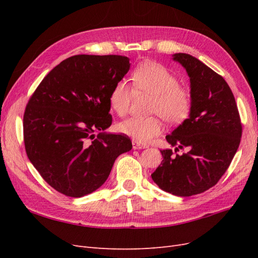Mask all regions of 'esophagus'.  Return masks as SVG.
Listing matches in <instances>:
<instances>
[{
	"label": "esophagus",
	"mask_w": 258,
	"mask_h": 258,
	"mask_svg": "<svg viewBox=\"0 0 258 258\" xmlns=\"http://www.w3.org/2000/svg\"><path fill=\"white\" fill-rule=\"evenodd\" d=\"M145 147H147L145 144H142V143H140V142H138V141H132V148H134V150H141V148H145Z\"/></svg>",
	"instance_id": "obj_1"
}]
</instances>
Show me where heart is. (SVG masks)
I'll use <instances>...</instances> for the list:
<instances>
[{"label": "heart", "instance_id": "1", "mask_svg": "<svg viewBox=\"0 0 258 258\" xmlns=\"http://www.w3.org/2000/svg\"><path fill=\"white\" fill-rule=\"evenodd\" d=\"M137 92L152 95L148 107L151 116L129 117L117 123L119 132L146 142L163 130V119L170 124H179L188 118L192 99L189 90L178 85V79L168 68L156 61H144L131 74ZM132 89L124 81L114 84L108 95L111 110L118 116L126 115L132 99Z\"/></svg>", "mask_w": 258, "mask_h": 258}]
</instances>
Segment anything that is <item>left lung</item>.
Masks as SVG:
<instances>
[{
  "instance_id": "8db88e82",
  "label": "left lung",
  "mask_w": 258,
  "mask_h": 258,
  "mask_svg": "<svg viewBox=\"0 0 258 258\" xmlns=\"http://www.w3.org/2000/svg\"><path fill=\"white\" fill-rule=\"evenodd\" d=\"M190 77L189 118L166 137L176 146L160 151L162 161L152 174L161 189L189 197L213 187L230 166L242 136L233 93L223 77L187 53H175ZM182 149L178 155L176 152Z\"/></svg>"
}]
</instances>
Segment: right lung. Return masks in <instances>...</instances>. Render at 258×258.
I'll return each instance as SVG.
<instances>
[{
  "instance_id": "1",
  "label": "right lung",
  "mask_w": 258,
  "mask_h": 258,
  "mask_svg": "<svg viewBox=\"0 0 258 258\" xmlns=\"http://www.w3.org/2000/svg\"><path fill=\"white\" fill-rule=\"evenodd\" d=\"M129 68V58L118 54H76L54 67L29 99L26 152L53 189L74 198L95 191L132 148L126 135L104 132L112 124L108 95Z\"/></svg>"
}]
</instances>
